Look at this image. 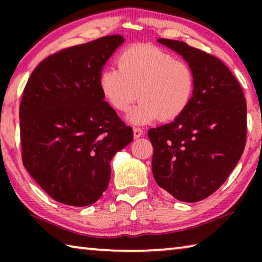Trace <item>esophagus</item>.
I'll return each mask as SVG.
<instances>
[{
    "label": "esophagus",
    "mask_w": 262,
    "mask_h": 262,
    "mask_svg": "<svg viewBox=\"0 0 262 262\" xmlns=\"http://www.w3.org/2000/svg\"><path fill=\"white\" fill-rule=\"evenodd\" d=\"M133 134H134V139H139V137L143 135V129L135 127L134 129H133Z\"/></svg>",
    "instance_id": "34e87169"
}]
</instances>
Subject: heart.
Here are the masks:
<instances>
[{
	"label": "heart",
	"instance_id": "b5f03b06",
	"mask_svg": "<svg viewBox=\"0 0 262 262\" xmlns=\"http://www.w3.org/2000/svg\"><path fill=\"white\" fill-rule=\"evenodd\" d=\"M118 69L107 68L99 76L104 98L119 112H127L142 100L127 120L145 125L158 118L170 121L183 114L193 99L195 75L190 66L170 53L150 45L128 47L117 57Z\"/></svg>",
	"mask_w": 262,
	"mask_h": 262
}]
</instances>
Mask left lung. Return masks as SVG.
<instances>
[{
  "label": "left lung",
  "mask_w": 262,
  "mask_h": 262,
  "mask_svg": "<svg viewBox=\"0 0 262 262\" xmlns=\"http://www.w3.org/2000/svg\"><path fill=\"white\" fill-rule=\"evenodd\" d=\"M193 69L195 91L185 112L151 128L152 174L177 200L198 202L228 179L246 142V100L241 84L223 62L186 42L157 39Z\"/></svg>",
  "instance_id": "left-lung-1"
}]
</instances>
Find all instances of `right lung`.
<instances>
[{
	"mask_svg": "<svg viewBox=\"0 0 262 262\" xmlns=\"http://www.w3.org/2000/svg\"><path fill=\"white\" fill-rule=\"evenodd\" d=\"M107 35L46 57L31 74L19 107L21 159L55 201L90 206L111 178L110 163L133 141L132 127L104 100L99 76L122 45Z\"/></svg>",
	"mask_w": 262,
	"mask_h": 262,
	"instance_id": "add662e5",
	"label": "right lung"
}]
</instances>
